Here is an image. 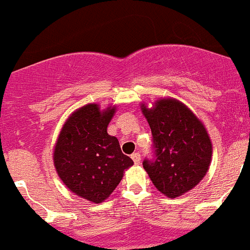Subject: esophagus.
Listing matches in <instances>:
<instances>
[{
	"instance_id": "34e87169",
	"label": "esophagus",
	"mask_w": 250,
	"mask_h": 250,
	"mask_svg": "<svg viewBox=\"0 0 250 250\" xmlns=\"http://www.w3.org/2000/svg\"><path fill=\"white\" fill-rule=\"evenodd\" d=\"M131 159L134 160V163H135V164H139V163H140V160H141L140 154H139V152H134V154L131 155Z\"/></svg>"
}]
</instances>
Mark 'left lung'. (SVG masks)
Here are the masks:
<instances>
[{"label":"left lung","instance_id":"1","mask_svg":"<svg viewBox=\"0 0 250 250\" xmlns=\"http://www.w3.org/2000/svg\"><path fill=\"white\" fill-rule=\"evenodd\" d=\"M151 129L155 160L144 169L161 194L178 198L199 184L210 167L213 146L204 124L182 101L158 99L147 107L141 104Z\"/></svg>","mask_w":250,"mask_h":250}]
</instances>
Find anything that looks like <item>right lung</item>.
I'll return each mask as SVG.
<instances>
[{
	"label": "right lung",
	"instance_id": "right-lung-1",
	"mask_svg": "<svg viewBox=\"0 0 250 250\" xmlns=\"http://www.w3.org/2000/svg\"><path fill=\"white\" fill-rule=\"evenodd\" d=\"M116 106L101 109L86 104L75 110L62 125L54 147L59 178L77 196L103 203L115 190L134 161L124 155L119 140L107 134Z\"/></svg>",
	"mask_w": 250,
	"mask_h": 250
}]
</instances>
